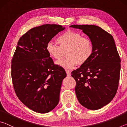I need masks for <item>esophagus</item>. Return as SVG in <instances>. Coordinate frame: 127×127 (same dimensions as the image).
<instances>
[{
    "instance_id": "1",
    "label": "esophagus",
    "mask_w": 127,
    "mask_h": 127,
    "mask_svg": "<svg viewBox=\"0 0 127 127\" xmlns=\"http://www.w3.org/2000/svg\"><path fill=\"white\" fill-rule=\"evenodd\" d=\"M65 72L66 73V74H67V76L69 77L70 76V72L69 71V70H66Z\"/></svg>"
}]
</instances>
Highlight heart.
Segmentation results:
<instances>
[{"instance_id":"1","label":"heart","mask_w":127,"mask_h":127,"mask_svg":"<svg viewBox=\"0 0 127 127\" xmlns=\"http://www.w3.org/2000/svg\"><path fill=\"white\" fill-rule=\"evenodd\" d=\"M59 46L49 42L46 45V50L51 58L59 60L64 52L67 58L57 62L58 65L65 69H72L77 66L86 63L91 58L94 52V45L89 38L83 37L78 32L69 30L57 38Z\"/></svg>"}]
</instances>
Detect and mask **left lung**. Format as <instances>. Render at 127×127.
<instances>
[{"mask_svg": "<svg viewBox=\"0 0 127 127\" xmlns=\"http://www.w3.org/2000/svg\"><path fill=\"white\" fill-rule=\"evenodd\" d=\"M82 30L94 45L92 57L71 76L76 81V94L86 108L95 110L108 104L117 93L120 58L113 37L95 25H71Z\"/></svg>", "mask_w": 127, "mask_h": 127, "instance_id": "1", "label": "left lung"}]
</instances>
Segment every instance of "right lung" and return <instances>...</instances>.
Returning a JSON list of instances; mask_svg holds the SVG:
<instances>
[{"instance_id": "add662e5", "label": "right lung", "mask_w": 127, "mask_h": 127, "mask_svg": "<svg viewBox=\"0 0 127 127\" xmlns=\"http://www.w3.org/2000/svg\"><path fill=\"white\" fill-rule=\"evenodd\" d=\"M64 29L53 24L32 28L20 38L13 56L11 74L15 92L23 104L35 112H50L59 103L66 74L54 64L46 46Z\"/></svg>"}]
</instances>
